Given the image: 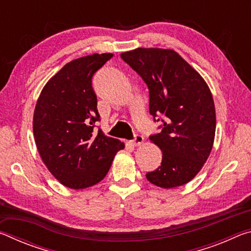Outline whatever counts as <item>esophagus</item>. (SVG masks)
<instances>
[{"label": "esophagus", "instance_id": "obj_1", "mask_svg": "<svg viewBox=\"0 0 251 251\" xmlns=\"http://www.w3.org/2000/svg\"><path fill=\"white\" fill-rule=\"evenodd\" d=\"M143 142H144L143 136L139 135V134H135L134 139L131 141V144H133V146H139L141 144H143Z\"/></svg>", "mask_w": 251, "mask_h": 251}]
</instances>
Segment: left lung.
Wrapping results in <instances>:
<instances>
[{"mask_svg":"<svg viewBox=\"0 0 251 251\" xmlns=\"http://www.w3.org/2000/svg\"><path fill=\"white\" fill-rule=\"evenodd\" d=\"M146 83L150 113L161 122L150 139L163 151L160 166L146 174L151 184L174 188L190 181L210 155L215 104L205 80L173 50L136 49L121 54Z\"/></svg>","mask_w":251,"mask_h":251,"instance_id":"obj_1","label":"left lung"}]
</instances>
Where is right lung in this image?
Returning <instances> with one entry per match:
<instances>
[{"mask_svg":"<svg viewBox=\"0 0 251 251\" xmlns=\"http://www.w3.org/2000/svg\"><path fill=\"white\" fill-rule=\"evenodd\" d=\"M113 54H93L67 63L42 90L33 131L41 158L61 184L72 189L96 185L108 173L124 143L105 136L92 78Z\"/></svg>","mask_w":251,"mask_h":251,"instance_id":"right-lung-1","label":"right lung"}]
</instances>
